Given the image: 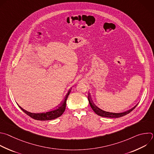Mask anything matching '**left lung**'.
<instances>
[{
    "label": "left lung",
    "instance_id": "obj_1",
    "mask_svg": "<svg viewBox=\"0 0 154 154\" xmlns=\"http://www.w3.org/2000/svg\"><path fill=\"white\" fill-rule=\"evenodd\" d=\"M88 100H89V105H90L91 108L92 109V110L94 111V112L95 114H97L98 116H100L101 117H108V118H119V117L125 116L128 114L129 113H130L132 110H134L138 105V104L136 105L134 108H132V109H131L127 111H125L123 112H120V113H114V112H107V111H103V110L100 109L99 108H98L94 103V102L91 98V95L89 93L88 94Z\"/></svg>",
    "mask_w": 154,
    "mask_h": 154
}]
</instances>
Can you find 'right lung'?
<instances>
[{"instance_id":"1","label":"right lung","mask_w":154,"mask_h":154,"mask_svg":"<svg viewBox=\"0 0 154 154\" xmlns=\"http://www.w3.org/2000/svg\"><path fill=\"white\" fill-rule=\"evenodd\" d=\"M71 92V89L69 90L67 95H66L64 101L57 108L49 111L45 112H40V113H32L30 112H28L25 109H23L22 108H21L20 106L19 108L28 116H29L30 117L37 120H54L55 119H57L59 117H60L66 109V100L68 97V95H69Z\"/></svg>"}]
</instances>
